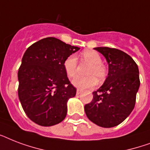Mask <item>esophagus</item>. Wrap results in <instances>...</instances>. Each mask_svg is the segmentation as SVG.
I'll return each instance as SVG.
<instances>
[{"mask_svg": "<svg viewBox=\"0 0 150 150\" xmlns=\"http://www.w3.org/2000/svg\"><path fill=\"white\" fill-rule=\"evenodd\" d=\"M81 93H82V90H80V89H77V91H76V94H77V95H79V94H81Z\"/></svg>", "mask_w": 150, "mask_h": 150, "instance_id": "esophagus-1", "label": "esophagus"}]
</instances>
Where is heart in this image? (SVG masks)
I'll return each mask as SVG.
<instances>
[{
    "instance_id": "1",
    "label": "heart",
    "mask_w": 150,
    "mask_h": 150,
    "mask_svg": "<svg viewBox=\"0 0 150 150\" xmlns=\"http://www.w3.org/2000/svg\"><path fill=\"white\" fill-rule=\"evenodd\" d=\"M82 58L92 64L87 71L88 76H75L71 81L74 86L79 89H85L93 87L96 84V79L102 81L106 76V69L103 66L102 59L100 54L94 50H86L82 53ZM78 61L75 55H70L64 62V68L68 77H73L77 69Z\"/></svg>"
}]
</instances>
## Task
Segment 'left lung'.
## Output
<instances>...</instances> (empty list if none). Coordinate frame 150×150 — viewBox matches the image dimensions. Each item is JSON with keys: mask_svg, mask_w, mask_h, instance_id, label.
Returning a JSON list of instances; mask_svg holds the SVG:
<instances>
[{"mask_svg": "<svg viewBox=\"0 0 150 150\" xmlns=\"http://www.w3.org/2000/svg\"><path fill=\"white\" fill-rule=\"evenodd\" d=\"M108 64V75L103 84L93 93L91 103L85 105L87 117L103 128H112L123 122L134 109L139 89V71L135 61L117 49L95 47Z\"/></svg>", "mask_w": 150, "mask_h": 150, "instance_id": "8db88e82", "label": "left lung"}]
</instances>
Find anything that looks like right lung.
Here are the masks:
<instances>
[{
	"label": "right lung",
	"instance_id": "obj_1",
	"mask_svg": "<svg viewBox=\"0 0 150 150\" xmlns=\"http://www.w3.org/2000/svg\"><path fill=\"white\" fill-rule=\"evenodd\" d=\"M79 49L47 37L25 52L18 72V98L28 117L39 125H55L65 118L67 103L76 89L69 82L64 62Z\"/></svg>",
	"mask_w": 150,
	"mask_h": 150
}]
</instances>
